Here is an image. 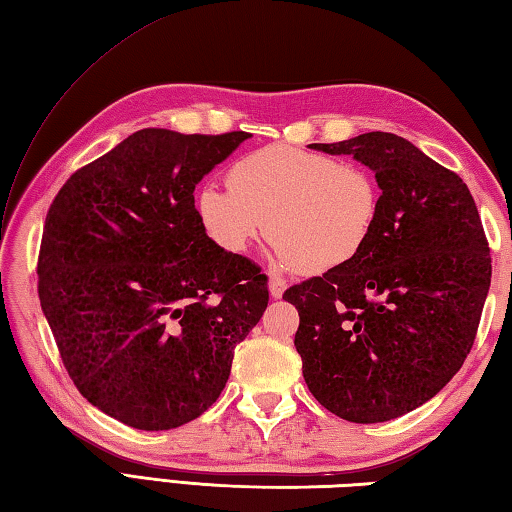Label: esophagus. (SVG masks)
Segmentation results:
<instances>
[{
  "mask_svg": "<svg viewBox=\"0 0 512 512\" xmlns=\"http://www.w3.org/2000/svg\"><path fill=\"white\" fill-rule=\"evenodd\" d=\"M285 289H287V283L281 276H269V294H272V298H281Z\"/></svg>",
  "mask_w": 512,
  "mask_h": 512,
  "instance_id": "obj_1",
  "label": "esophagus"
}]
</instances>
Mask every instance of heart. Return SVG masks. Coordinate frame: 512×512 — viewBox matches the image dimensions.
<instances>
[{"mask_svg":"<svg viewBox=\"0 0 512 512\" xmlns=\"http://www.w3.org/2000/svg\"><path fill=\"white\" fill-rule=\"evenodd\" d=\"M227 187H202L196 218L220 252H249L269 227L287 269L330 272L368 247L381 209L374 173L316 151L267 144L227 169Z\"/></svg>","mask_w":512,"mask_h":512,"instance_id":"1","label":"heart"}]
</instances>
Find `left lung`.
Returning a JSON list of instances; mask_svg holds the SVG:
<instances>
[{
  "instance_id": "left-lung-1",
  "label": "left lung",
  "mask_w": 512,
  "mask_h": 512,
  "mask_svg": "<svg viewBox=\"0 0 512 512\" xmlns=\"http://www.w3.org/2000/svg\"><path fill=\"white\" fill-rule=\"evenodd\" d=\"M354 156L381 187L368 247L285 289L314 399L354 423L419 408L464 365L490 287V249L466 182L394 133L314 144Z\"/></svg>"
}]
</instances>
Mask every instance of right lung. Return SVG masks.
<instances>
[{
  "label": "right lung",
  "instance_id": "1",
  "mask_svg": "<svg viewBox=\"0 0 512 512\" xmlns=\"http://www.w3.org/2000/svg\"><path fill=\"white\" fill-rule=\"evenodd\" d=\"M249 133L142 129L77 169L51 202L37 294L82 397L138 430L214 406L267 276L202 231L194 189Z\"/></svg>",
  "mask_w": 512,
  "mask_h": 512
}]
</instances>
